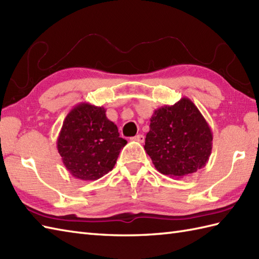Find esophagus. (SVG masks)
I'll return each instance as SVG.
<instances>
[{"instance_id":"1","label":"esophagus","mask_w":259,"mask_h":259,"mask_svg":"<svg viewBox=\"0 0 259 259\" xmlns=\"http://www.w3.org/2000/svg\"><path fill=\"white\" fill-rule=\"evenodd\" d=\"M133 140L137 141V142H140V144H142V142L145 141V136L144 135H137L136 137H134Z\"/></svg>"}]
</instances>
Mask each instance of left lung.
Segmentation results:
<instances>
[{
	"instance_id": "obj_1",
	"label": "left lung",
	"mask_w": 259,
	"mask_h": 259,
	"mask_svg": "<svg viewBox=\"0 0 259 259\" xmlns=\"http://www.w3.org/2000/svg\"><path fill=\"white\" fill-rule=\"evenodd\" d=\"M146 136L145 150L156 169L181 178L206 166L212 133L206 119L188 98L155 110Z\"/></svg>"
}]
</instances>
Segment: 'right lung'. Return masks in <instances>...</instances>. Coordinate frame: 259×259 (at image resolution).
Segmentation results:
<instances>
[{"label": "right lung", "mask_w": 259, "mask_h": 259, "mask_svg": "<svg viewBox=\"0 0 259 259\" xmlns=\"http://www.w3.org/2000/svg\"><path fill=\"white\" fill-rule=\"evenodd\" d=\"M126 141L106 109L82 102L65 117L57 148L63 164L74 178L97 180L111 171Z\"/></svg>", "instance_id": "1"}]
</instances>
